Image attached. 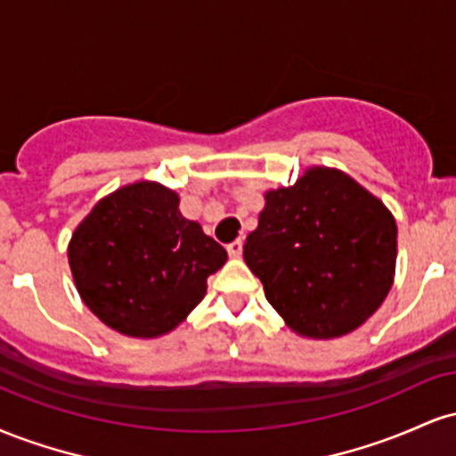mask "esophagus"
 Returning a JSON list of instances; mask_svg holds the SVG:
<instances>
[{"mask_svg": "<svg viewBox=\"0 0 456 456\" xmlns=\"http://www.w3.org/2000/svg\"><path fill=\"white\" fill-rule=\"evenodd\" d=\"M227 253L232 255L233 259H238L240 255H242V240H233V242L227 246Z\"/></svg>", "mask_w": 456, "mask_h": 456, "instance_id": "esophagus-1", "label": "esophagus"}]
</instances>
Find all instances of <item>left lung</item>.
<instances>
[{
    "label": "left lung",
    "instance_id": "obj_1",
    "mask_svg": "<svg viewBox=\"0 0 456 456\" xmlns=\"http://www.w3.org/2000/svg\"><path fill=\"white\" fill-rule=\"evenodd\" d=\"M264 199L244 261L274 311L317 341L362 326L395 281L396 221L384 201L332 167H308Z\"/></svg>",
    "mask_w": 456,
    "mask_h": 456
}]
</instances>
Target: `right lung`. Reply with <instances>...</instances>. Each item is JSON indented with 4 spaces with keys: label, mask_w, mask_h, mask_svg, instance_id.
I'll return each mask as SVG.
<instances>
[{
    "label": "right lung",
    "mask_w": 456,
    "mask_h": 456,
    "mask_svg": "<svg viewBox=\"0 0 456 456\" xmlns=\"http://www.w3.org/2000/svg\"><path fill=\"white\" fill-rule=\"evenodd\" d=\"M227 250L180 212V195L141 180L102 197L68 242L75 287L104 326L159 338L188 317Z\"/></svg>",
    "instance_id": "obj_1"
}]
</instances>
